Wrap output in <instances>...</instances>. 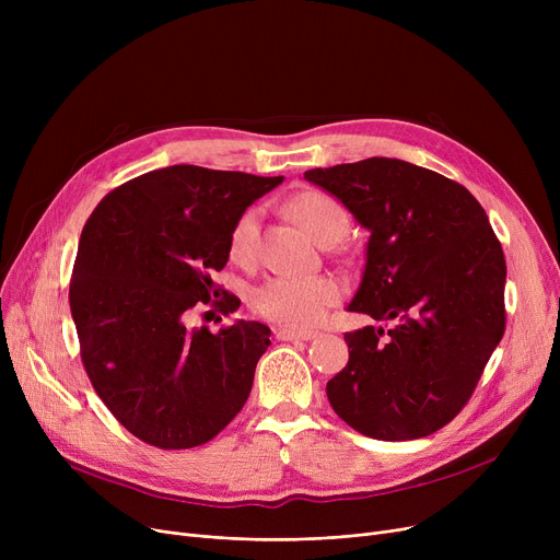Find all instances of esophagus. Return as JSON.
<instances>
[{
    "label": "esophagus",
    "mask_w": 560,
    "mask_h": 560,
    "mask_svg": "<svg viewBox=\"0 0 560 560\" xmlns=\"http://www.w3.org/2000/svg\"><path fill=\"white\" fill-rule=\"evenodd\" d=\"M317 334L315 331H295V329H279L277 338L279 340H313Z\"/></svg>",
    "instance_id": "esophagus-1"
}]
</instances>
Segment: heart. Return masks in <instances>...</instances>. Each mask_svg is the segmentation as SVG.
I'll return each instance as SVG.
<instances>
[{"label":"heart","instance_id":"obj_1","mask_svg":"<svg viewBox=\"0 0 560 560\" xmlns=\"http://www.w3.org/2000/svg\"><path fill=\"white\" fill-rule=\"evenodd\" d=\"M288 213L319 245L338 243L349 229L345 206L327 192L308 190L288 201ZM258 231V211L249 209L235 220L229 233V254L235 262H247L254 256ZM342 288L331 277H272L252 290L249 304L265 319L281 327L308 329L327 315L340 300Z\"/></svg>","mask_w":560,"mask_h":560}]
</instances>
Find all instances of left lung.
<instances>
[{"label":"left lung","instance_id":"left-lung-1","mask_svg":"<svg viewBox=\"0 0 560 560\" xmlns=\"http://www.w3.org/2000/svg\"><path fill=\"white\" fill-rule=\"evenodd\" d=\"M304 179L370 231L347 311L388 325L345 334L349 361L327 397L368 438L431 435L472 397L506 329V260L488 215L465 186L399 159L315 167Z\"/></svg>","mask_w":560,"mask_h":560}]
</instances>
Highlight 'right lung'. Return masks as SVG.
Wrapping results in <instances>:
<instances>
[{"instance_id": "obj_1", "label": "right lung", "mask_w": 560, "mask_h": 560, "mask_svg": "<svg viewBox=\"0 0 560 560\" xmlns=\"http://www.w3.org/2000/svg\"><path fill=\"white\" fill-rule=\"evenodd\" d=\"M283 176L170 165L108 192L88 218L70 311L88 378L127 431L159 450L209 443L245 406L270 329L211 334L188 311L220 295L229 233ZM222 313L235 295L213 302Z\"/></svg>"}]
</instances>
